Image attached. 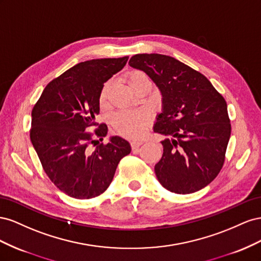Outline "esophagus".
I'll list each match as a JSON object with an SVG mask.
<instances>
[{
  "instance_id": "esophagus-1",
  "label": "esophagus",
  "mask_w": 261,
  "mask_h": 261,
  "mask_svg": "<svg viewBox=\"0 0 261 261\" xmlns=\"http://www.w3.org/2000/svg\"><path fill=\"white\" fill-rule=\"evenodd\" d=\"M143 144L142 141H132L131 142V147H132V151H138L139 147Z\"/></svg>"
}]
</instances>
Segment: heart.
Listing matches in <instances>:
<instances>
[{
    "instance_id": "b5f03b06",
    "label": "heart",
    "mask_w": 261,
    "mask_h": 261,
    "mask_svg": "<svg viewBox=\"0 0 261 261\" xmlns=\"http://www.w3.org/2000/svg\"><path fill=\"white\" fill-rule=\"evenodd\" d=\"M147 79L145 73L142 71H133L129 75L130 86L136 82ZM109 89V83L103 85L100 93V102H106ZM151 121V115L145 109L138 110H123L119 111L113 117V124L116 130L122 136L128 138H141L144 136L146 126Z\"/></svg>"
}]
</instances>
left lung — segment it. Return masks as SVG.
Here are the masks:
<instances>
[{"mask_svg":"<svg viewBox=\"0 0 261 261\" xmlns=\"http://www.w3.org/2000/svg\"><path fill=\"white\" fill-rule=\"evenodd\" d=\"M130 66L145 72L162 94V113L154 132L163 156L155 174L164 188L186 195L209 185L225 161L230 137L227 105L203 74L159 54L133 56Z\"/></svg>","mask_w":261,"mask_h":261,"instance_id":"left-lung-1","label":"left lung"}]
</instances>
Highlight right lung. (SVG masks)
Wrapping results in <instances>:
<instances>
[{
	"mask_svg": "<svg viewBox=\"0 0 261 261\" xmlns=\"http://www.w3.org/2000/svg\"><path fill=\"white\" fill-rule=\"evenodd\" d=\"M129 57L94 59L77 63L44 87L32 111L31 141L50 180L75 199L95 198L113 181L119 162L131 152L128 141L107 136L97 123L103 83L123 69ZM96 127L92 134L87 131Z\"/></svg>",
	"mask_w": 261,
	"mask_h": 261,
	"instance_id": "1",
	"label": "right lung"
}]
</instances>
